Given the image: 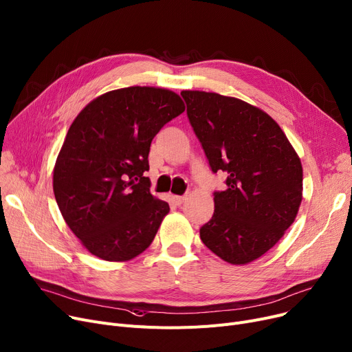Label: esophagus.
<instances>
[{"instance_id":"1","label":"esophagus","mask_w":352,"mask_h":352,"mask_svg":"<svg viewBox=\"0 0 352 352\" xmlns=\"http://www.w3.org/2000/svg\"><path fill=\"white\" fill-rule=\"evenodd\" d=\"M186 199H187V197H186V195H175V197H174V201H175V204H177V206H181L182 202L186 201Z\"/></svg>"}]
</instances>
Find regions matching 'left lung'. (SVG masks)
<instances>
[{"label":"left lung","instance_id":"1","mask_svg":"<svg viewBox=\"0 0 352 352\" xmlns=\"http://www.w3.org/2000/svg\"><path fill=\"white\" fill-rule=\"evenodd\" d=\"M181 96L212 173L227 174L228 188L214 192V215L199 236L221 260L248 264L278 243L297 217L301 160L263 109L217 92Z\"/></svg>","mask_w":352,"mask_h":352}]
</instances>
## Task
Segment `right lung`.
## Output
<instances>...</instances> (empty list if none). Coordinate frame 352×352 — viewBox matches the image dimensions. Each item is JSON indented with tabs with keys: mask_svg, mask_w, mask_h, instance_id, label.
<instances>
[{
	"mask_svg": "<svg viewBox=\"0 0 352 352\" xmlns=\"http://www.w3.org/2000/svg\"><path fill=\"white\" fill-rule=\"evenodd\" d=\"M186 105L174 91L126 87L92 100L72 121L52 188L69 230L101 260H133L151 245L168 202L150 192L153 138Z\"/></svg>",
	"mask_w": 352,
	"mask_h": 352,
	"instance_id": "1",
	"label": "right lung"
}]
</instances>
